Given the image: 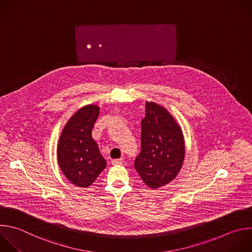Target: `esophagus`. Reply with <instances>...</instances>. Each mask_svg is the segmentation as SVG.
<instances>
[{
    "instance_id": "34e87169",
    "label": "esophagus",
    "mask_w": 252,
    "mask_h": 252,
    "mask_svg": "<svg viewBox=\"0 0 252 252\" xmlns=\"http://www.w3.org/2000/svg\"><path fill=\"white\" fill-rule=\"evenodd\" d=\"M124 162V159L123 158H120V159H113L112 160V164L113 165H120V164H123Z\"/></svg>"
}]
</instances>
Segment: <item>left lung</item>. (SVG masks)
Instances as JSON below:
<instances>
[{"instance_id": "8db88e82", "label": "left lung", "mask_w": 252, "mask_h": 252, "mask_svg": "<svg viewBox=\"0 0 252 252\" xmlns=\"http://www.w3.org/2000/svg\"><path fill=\"white\" fill-rule=\"evenodd\" d=\"M141 150L134 168L142 181L156 189L170 183L182 168L185 142L172 115L154 102H146L141 121Z\"/></svg>"}]
</instances>
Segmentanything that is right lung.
<instances>
[{
	"mask_svg": "<svg viewBox=\"0 0 252 252\" xmlns=\"http://www.w3.org/2000/svg\"><path fill=\"white\" fill-rule=\"evenodd\" d=\"M100 108L79 109L65 125L58 141L57 160L64 176L74 185L87 188L105 169L107 162L92 137Z\"/></svg>",
	"mask_w": 252,
	"mask_h": 252,
	"instance_id": "obj_1",
	"label": "right lung"
}]
</instances>
